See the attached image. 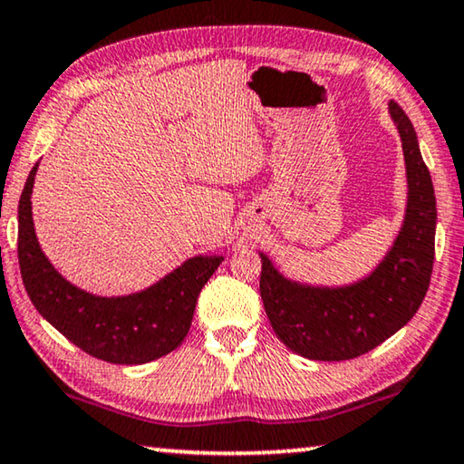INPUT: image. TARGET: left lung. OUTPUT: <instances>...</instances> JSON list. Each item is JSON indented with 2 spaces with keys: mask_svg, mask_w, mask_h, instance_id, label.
<instances>
[{
  "mask_svg": "<svg viewBox=\"0 0 464 464\" xmlns=\"http://www.w3.org/2000/svg\"><path fill=\"white\" fill-rule=\"evenodd\" d=\"M389 117L406 163L404 219L382 259L347 285L288 278L264 251L259 291L276 337L307 360L341 362L371 352L408 324L425 299L435 255V192L411 119L395 102Z\"/></svg>",
  "mask_w": 464,
  "mask_h": 464,
  "instance_id": "left-lung-1",
  "label": "left lung"
}]
</instances>
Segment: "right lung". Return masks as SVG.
Wrapping results in <instances>:
<instances>
[{
	"label": "right lung",
	"mask_w": 464,
	"mask_h": 464,
	"mask_svg": "<svg viewBox=\"0 0 464 464\" xmlns=\"http://www.w3.org/2000/svg\"><path fill=\"white\" fill-rule=\"evenodd\" d=\"M37 167L18 203V264L35 310L71 343L111 364H146L173 352L190 331L200 288L224 255H194L138 293H87L53 267L37 240L31 205Z\"/></svg>",
	"instance_id": "1"
}]
</instances>
